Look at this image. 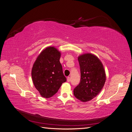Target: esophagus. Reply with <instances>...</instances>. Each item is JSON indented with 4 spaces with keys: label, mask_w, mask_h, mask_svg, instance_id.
Masks as SVG:
<instances>
[{
    "label": "esophagus",
    "mask_w": 132,
    "mask_h": 132,
    "mask_svg": "<svg viewBox=\"0 0 132 132\" xmlns=\"http://www.w3.org/2000/svg\"><path fill=\"white\" fill-rule=\"evenodd\" d=\"M67 81L68 82H70V77H68L67 78Z\"/></svg>",
    "instance_id": "1"
}]
</instances>
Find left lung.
Masks as SVG:
<instances>
[{"label":"left lung","instance_id":"8db88e82","mask_svg":"<svg viewBox=\"0 0 132 132\" xmlns=\"http://www.w3.org/2000/svg\"><path fill=\"white\" fill-rule=\"evenodd\" d=\"M81 79L74 89L75 97L82 102L95 97L103 88L106 74L101 62L96 55L86 53L78 57Z\"/></svg>","mask_w":132,"mask_h":132}]
</instances>
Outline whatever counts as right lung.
<instances>
[{
    "label": "right lung",
    "mask_w": 132,
    "mask_h": 132,
    "mask_svg": "<svg viewBox=\"0 0 132 132\" xmlns=\"http://www.w3.org/2000/svg\"><path fill=\"white\" fill-rule=\"evenodd\" d=\"M61 52L54 47L43 50L36 60L31 75L35 87L41 96L50 98L67 81L60 63Z\"/></svg>",
    "instance_id": "1"
}]
</instances>
